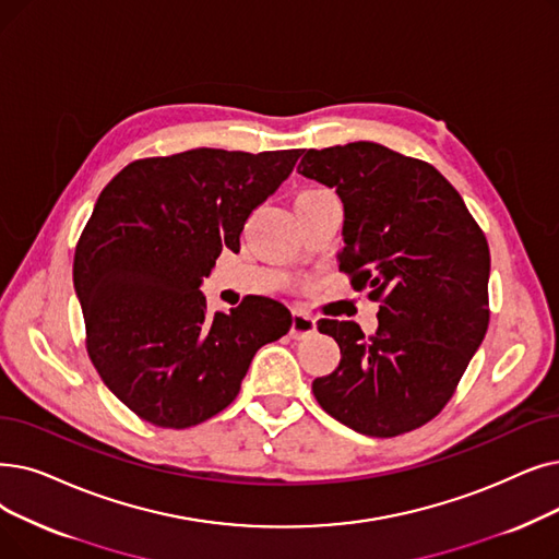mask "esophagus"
Returning <instances> with one entry per match:
<instances>
[{
  "label": "esophagus",
  "mask_w": 559,
  "mask_h": 559,
  "mask_svg": "<svg viewBox=\"0 0 559 559\" xmlns=\"http://www.w3.org/2000/svg\"><path fill=\"white\" fill-rule=\"evenodd\" d=\"M293 337H308L314 333V318L308 314L306 310H295L293 312V329H289Z\"/></svg>",
  "instance_id": "esophagus-1"
}]
</instances>
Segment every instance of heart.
<instances>
[{
    "label": "heart",
    "mask_w": 559,
    "mask_h": 559,
    "mask_svg": "<svg viewBox=\"0 0 559 559\" xmlns=\"http://www.w3.org/2000/svg\"><path fill=\"white\" fill-rule=\"evenodd\" d=\"M318 191H322V189H308V191L301 193V197H308V193H318Z\"/></svg>",
    "instance_id": "b5f03b06"
}]
</instances>
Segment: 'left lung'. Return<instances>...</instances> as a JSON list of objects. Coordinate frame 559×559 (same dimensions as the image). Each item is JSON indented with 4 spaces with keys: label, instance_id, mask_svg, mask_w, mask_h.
<instances>
[{
    "label": "left lung",
    "instance_id": "obj_1",
    "mask_svg": "<svg viewBox=\"0 0 559 559\" xmlns=\"http://www.w3.org/2000/svg\"><path fill=\"white\" fill-rule=\"evenodd\" d=\"M297 171L343 201L340 272L379 301L370 337L356 322H318L340 366L312 381L314 400L358 433L414 431L441 414L487 333V237L431 164L385 145L310 148Z\"/></svg>",
    "mask_w": 559,
    "mask_h": 559
}]
</instances>
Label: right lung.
<instances>
[{"mask_svg":"<svg viewBox=\"0 0 559 559\" xmlns=\"http://www.w3.org/2000/svg\"><path fill=\"white\" fill-rule=\"evenodd\" d=\"M301 151L197 148L128 164L98 197L72 264L86 352L109 391L164 429L201 425L239 393L255 352L293 326L289 310L247 297L207 312L201 293L249 214Z\"/></svg>","mask_w":559,"mask_h":559,"instance_id":"add662e5","label":"right lung"}]
</instances>
